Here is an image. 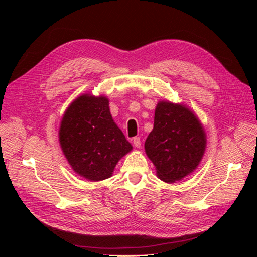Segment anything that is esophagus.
I'll list each match as a JSON object with an SVG mask.
<instances>
[{
  "instance_id": "34e87169",
  "label": "esophagus",
  "mask_w": 257,
  "mask_h": 257,
  "mask_svg": "<svg viewBox=\"0 0 257 257\" xmlns=\"http://www.w3.org/2000/svg\"><path fill=\"white\" fill-rule=\"evenodd\" d=\"M133 144H134V146H135L136 148H141V146H142L141 137H135V138L133 139Z\"/></svg>"
}]
</instances>
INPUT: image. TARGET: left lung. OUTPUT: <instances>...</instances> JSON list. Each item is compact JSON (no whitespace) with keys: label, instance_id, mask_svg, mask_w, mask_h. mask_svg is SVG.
<instances>
[{"label":"left lung","instance_id":"1","mask_svg":"<svg viewBox=\"0 0 257 257\" xmlns=\"http://www.w3.org/2000/svg\"><path fill=\"white\" fill-rule=\"evenodd\" d=\"M206 144L204 126L188 107L168 100L158 103L145 150L161 180L173 183L193 173L204 157Z\"/></svg>","mask_w":257,"mask_h":257}]
</instances>
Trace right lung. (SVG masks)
I'll return each instance as SVG.
<instances>
[{
    "label": "right lung",
    "mask_w": 257,
    "mask_h": 257,
    "mask_svg": "<svg viewBox=\"0 0 257 257\" xmlns=\"http://www.w3.org/2000/svg\"><path fill=\"white\" fill-rule=\"evenodd\" d=\"M59 142L74 172L90 181L111 177L116 163L133 148L114 123L108 98L91 94L67 107Z\"/></svg>",
    "instance_id": "1"
}]
</instances>
